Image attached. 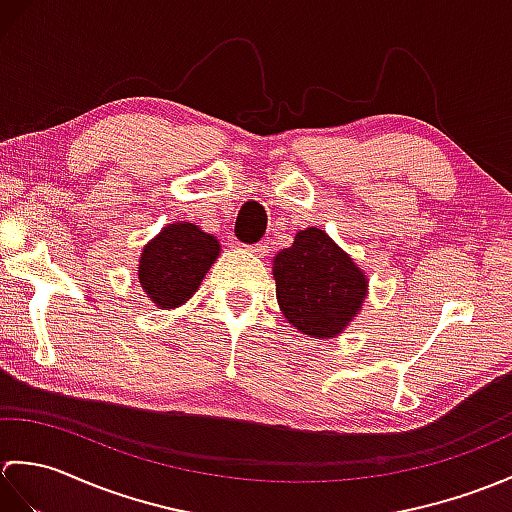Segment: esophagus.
Listing matches in <instances>:
<instances>
[{
  "mask_svg": "<svg viewBox=\"0 0 512 512\" xmlns=\"http://www.w3.org/2000/svg\"><path fill=\"white\" fill-rule=\"evenodd\" d=\"M246 250H248V253H253V255H266L270 246H268V242H259V244H253V246H246Z\"/></svg>",
  "mask_w": 512,
  "mask_h": 512,
  "instance_id": "esophagus-1",
  "label": "esophagus"
}]
</instances>
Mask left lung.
I'll use <instances>...</instances> for the list:
<instances>
[{
  "mask_svg": "<svg viewBox=\"0 0 512 512\" xmlns=\"http://www.w3.org/2000/svg\"><path fill=\"white\" fill-rule=\"evenodd\" d=\"M277 303L288 323L312 339H334L367 297V277L321 228L295 235L273 264Z\"/></svg>",
  "mask_w": 512,
  "mask_h": 512,
  "instance_id": "left-lung-1",
  "label": "left lung"
}]
</instances>
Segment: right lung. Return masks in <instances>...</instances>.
I'll use <instances>...</instances> for the list:
<instances>
[{"label":"right lung","mask_w":512,"mask_h":512,"mask_svg":"<svg viewBox=\"0 0 512 512\" xmlns=\"http://www.w3.org/2000/svg\"><path fill=\"white\" fill-rule=\"evenodd\" d=\"M217 255L220 242L200 226L169 224L140 253V286L158 308H178L200 288Z\"/></svg>","instance_id":"add662e5"}]
</instances>
